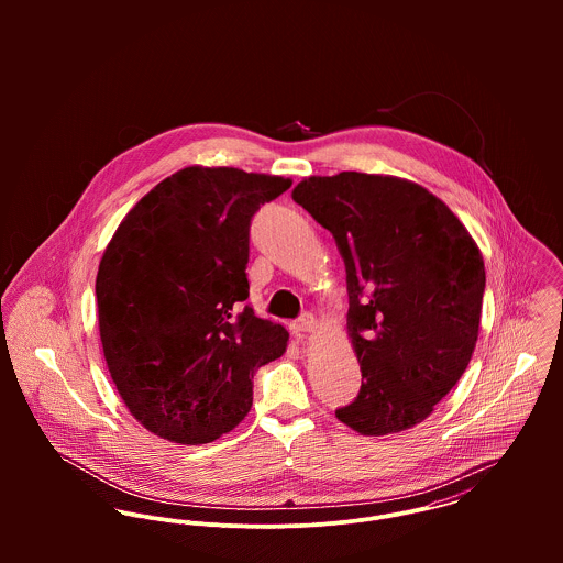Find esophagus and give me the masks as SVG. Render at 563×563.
<instances>
[{
  "instance_id": "esophagus-1",
  "label": "esophagus",
  "mask_w": 563,
  "mask_h": 563,
  "mask_svg": "<svg viewBox=\"0 0 563 563\" xmlns=\"http://www.w3.org/2000/svg\"><path fill=\"white\" fill-rule=\"evenodd\" d=\"M314 327H317V319H314L312 314H303L299 321H295L290 324V329H292V333H295L297 338H303L306 333L314 331Z\"/></svg>"
}]
</instances>
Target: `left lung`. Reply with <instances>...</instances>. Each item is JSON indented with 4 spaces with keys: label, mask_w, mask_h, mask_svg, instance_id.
<instances>
[{
    "label": "left lung",
    "mask_w": 563,
    "mask_h": 563,
    "mask_svg": "<svg viewBox=\"0 0 563 563\" xmlns=\"http://www.w3.org/2000/svg\"><path fill=\"white\" fill-rule=\"evenodd\" d=\"M292 199L331 232L346 268L362 388L338 420L362 435L411 429L473 357L485 290L477 242L442 199L393 175H314Z\"/></svg>",
    "instance_id": "1"
}]
</instances>
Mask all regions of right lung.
Returning a JSON list of instances; mask_svg holds the SVG:
<instances>
[{
  "mask_svg": "<svg viewBox=\"0 0 563 563\" xmlns=\"http://www.w3.org/2000/svg\"><path fill=\"white\" fill-rule=\"evenodd\" d=\"M292 179L232 166H186L121 221L95 295L110 377L130 413L177 444L232 431L253 375L284 355L288 331L242 303L249 225Z\"/></svg>",
  "mask_w": 563,
  "mask_h": 563,
  "instance_id": "1",
  "label": "right lung"
}]
</instances>
